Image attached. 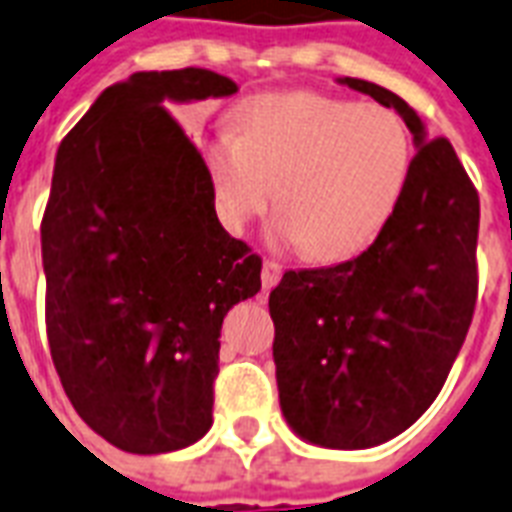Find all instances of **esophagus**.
I'll list each match as a JSON object with an SVG mask.
<instances>
[{"instance_id": "esophagus-1", "label": "esophagus", "mask_w": 512, "mask_h": 512, "mask_svg": "<svg viewBox=\"0 0 512 512\" xmlns=\"http://www.w3.org/2000/svg\"><path fill=\"white\" fill-rule=\"evenodd\" d=\"M280 275H283V267H280L278 261H264V267H261V286H264V291L278 286Z\"/></svg>"}]
</instances>
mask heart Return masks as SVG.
<instances>
[{
  "mask_svg": "<svg viewBox=\"0 0 512 512\" xmlns=\"http://www.w3.org/2000/svg\"><path fill=\"white\" fill-rule=\"evenodd\" d=\"M202 153L232 232L264 213L275 191V240L315 261L364 251L397 210L413 164L394 110L313 91L253 96L234 115V132L215 134Z\"/></svg>",
  "mask_w": 512,
  "mask_h": 512,
  "instance_id": "heart-1",
  "label": "heart"
}]
</instances>
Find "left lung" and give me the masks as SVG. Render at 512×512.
Instances as JSON below:
<instances>
[{
  "label": "left lung",
  "mask_w": 512,
  "mask_h": 512,
  "mask_svg": "<svg viewBox=\"0 0 512 512\" xmlns=\"http://www.w3.org/2000/svg\"><path fill=\"white\" fill-rule=\"evenodd\" d=\"M340 86L394 107L416 156L383 232L356 259L288 270L270 294L286 424L307 443L361 451L413 426L440 394L478 299V191L445 137L394 91Z\"/></svg>",
  "instance_id": "1"
}]
</instances>
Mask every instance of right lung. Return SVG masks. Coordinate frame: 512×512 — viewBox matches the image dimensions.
I'll return each mask as SVG.
<instances>
[{
    "label": "right lung",
    "mask_w": 512,
    "mask_h": 512,
    "mask_svg": "<svg viewBox=\"0 0 512 512\" xmlns=\"http://www.w3.org/2000/svg\"><path fill=\"white\" fill-rule=\"evenodd\" d=\"M232 94L202 67L134 72L56 151L40 229L51 356L78 416L126 453L205 437L224 315L261 288V259L221 226L167 110Z\"/></svg>",
    "instance_id": "right-lung-1"
}]
</instances>
